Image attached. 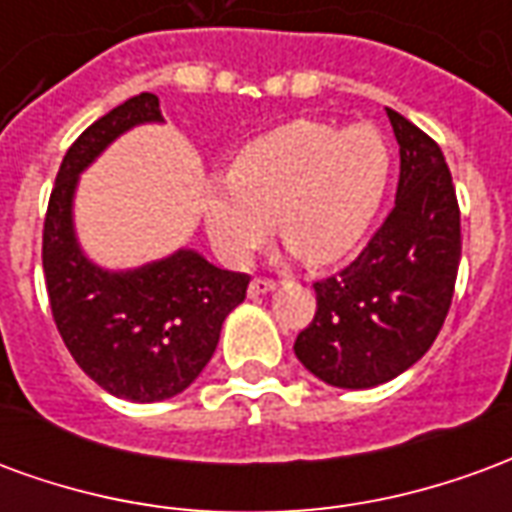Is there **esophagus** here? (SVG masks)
I'll list each match as a JSON object with an SVG mask.
<instances>
[{"instance_id": "esophagus-1", "label": "esophagus", "mask_w": 512, "mask_h": 512, "mask_svg": "<svg viewBox=\"0 0 512 512\" xmlns=\"http://www.w3.org/2000/svg\"><path fill=\"white\" fill-rule=\"evenodd\" d=\"M277 288V279L271 277H255L252 285H249V296H260V293H268V290Z\"/></svg>"}]
</instances>
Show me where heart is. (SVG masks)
I'll return each instance as SVG.
<instances>
[{
    "label": "heart",
    "instance_id": "b5f03b06",
    "mask_svg": "<svg viewBox=\"0 0 512 512\" xmlns=\"http://www.w3.org/2000/svg\"><path fill=\"white\" fill-rule=\"evenodd\" d=\"M392 153L370 123L343 131L312 120L257 136L238 150L230 175L202 191L213 249L244 266L274 230L312 266L351 255L384 200Z\"/></svg>",
    "mask_w": 512,
    "mask_h": 512
}]
</instances>
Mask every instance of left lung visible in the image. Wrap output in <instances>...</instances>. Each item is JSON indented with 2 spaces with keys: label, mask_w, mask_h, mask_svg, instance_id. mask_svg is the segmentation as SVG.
<instances>
[{
  "label": "left lung",
  "mask_w": 512,
  "mask_h": 512,
  "mask_svg": "<svg viewBox=\"0 0 512 512\" xmlns=\"http://www.w3.org/2000/svg\"><path fill=\"white\" fill-rule=\"evenodd\" d=\"M400 145L395 208L354 263L315 282V318L293 351L343 389L392 381L428 354L450 312L461 263V208L441 147L386 109Z\"/></svg>",
  "instance_id": "8db88e82"
}]
</instances>
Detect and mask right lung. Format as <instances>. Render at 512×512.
Here are the masks:
<instances>
[{
  "mask_svg": "<svg viewBox=\"0 0 512 512\" xmlns=\"http://www.w3.org/2000/svg\"><path fill=\"white\" fill-rule=\"evenodd\" d=\"M150 120H161L158 98L139 93L84 128L62 158L43 222V274L62 343L101 389L136 403L175 397L200 376L249 288V274L189 249L126 274L101 271L79 252L71 224L79 172L115 136Z\"/></svg>",
  "mask_w": 512,
  "mask_h": 512,
  "instance_id": "add662e5",
  "label": "right lung"
}]
</instances>
